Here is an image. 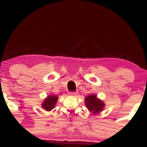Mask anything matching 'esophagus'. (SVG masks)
<instances>
[{
	"label": "esophagus",
	"mask_w": 147,
	"mask_h": 147,
	"mask_svg": "<svg viewBox=\"0 0 147 147\" xmlns=\"http://www.w3.org/2000/svg\"><path fill=\"white\" fill-rule=\"evenodd\" d=\"M69 95H72V96H75L77 95V92H69Z\"/></svg>",
	"instance_id": "34e87169"
}]
</instances>
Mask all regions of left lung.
Segmentation results:
<instances>
[{
  "label": "left lung",
  "instance_id": "left-lung-1",
  "mask_svg": "<svg viewBox=\"0 0 147 147\" xmlns=\"http://www.w3.org/2000/svg\"><path fill=\"white\" fill-rule=\"evenodd\" d=\"M86 106L89 111L93 113H97L103 110L104 104L102 101L97 98L95 95H90L85 98Z\"/></svg>",
  "mask_w": 147,
  "mask_h": 147
}]
</instances>
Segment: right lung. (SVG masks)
I'll return each instance as SVG.
<instances>
[{
  "label": "right lung",
  "instance_id": "add662e5",
  "mask_svg": "<svg viewBox=\"0 0 147 147\" xmlns=\"http://www.w3.org/2000/svg\"><path fill=\"white\" fill-rule=\"evenodd\" d=\"M58 97L57 96H48L46 99H45L44 102L42 104V108L46 111H51L55 108V104H56Z\"/></svg>",
  "mask_w": 147,
  "mask_h": 147
}]
</instances>
